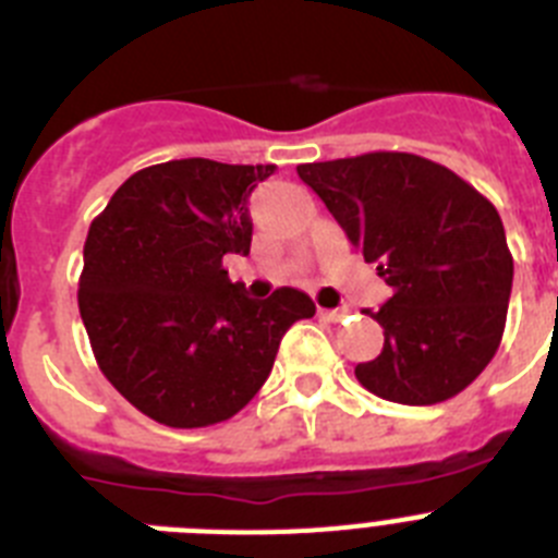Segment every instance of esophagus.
<instances>
[{"instance_id": "1", "label": "esophagus", "mask_w": 558, "mask_h": 558, "mask_svg": "<svg viewBox=\"0 0 558 558\" xmlns=\"http://www.w3.org/2000/svg\"><path fill=\"white\" fill-rule=\"evenodd\" d=\"M347 315H349V310H324V307H318V318H324V322L338 324V322H343Z\"/></svg>"}]
</instances>
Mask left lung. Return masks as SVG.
I'll list each match as a JSON object with an SVG mask.
<instances>
[{"instance_id": "obj_1", "label": "left lung", "mask_w": 558, "mask_h": 558, "mask_svg": "<svg viewBox=\"0 0 558 558\" xmlns=\"http://www.w3.org/2000/svg\"><path fill=\"white\" fill-rule=\"evenodd\" d=\"M393 295L383 352L357 363L366 391L436 405L489 366L506 329L514 259L502 220L472 184L413 153L377 150L295 167Z\"/></svg>"}]
</instances>
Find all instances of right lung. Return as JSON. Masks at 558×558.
<instances>
[{
	"instance_id": "add662e5",
	"label": "right lung",
	"mask_w": 558,
	"mask_h": 558,
	"mask_svg": "<svg viewBox=\"0 0 558 558\" xmlns=\"http://www.w3.org/2000/svg\"><path fill=\"white\" fill-rule=\"evenodd\" d=\"M274 165L175 159L133 172L88 226L77 307L97 366L136 411L179 430L243 411L307 293L256 302L229 279L248 254V195Z\"/></svg>"
}]
</instances>
